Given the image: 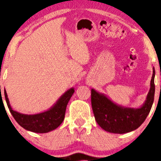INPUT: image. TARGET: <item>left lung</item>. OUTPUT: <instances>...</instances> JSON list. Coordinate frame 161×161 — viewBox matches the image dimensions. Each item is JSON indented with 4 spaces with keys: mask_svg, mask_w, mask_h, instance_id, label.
<instances>
[{
    "mask_svg": "<svg viewBox=\"0 0 161 161\" xmlns=\"http://www.w3.org/2000/svg\"><path fill=\"white\" fill-rule=\"evenodd\" d=\"M150 83V90L144 103L139 108L124 107L112 102L106 95L91 89V103L95 119L103 130L109 133L124 134L141 126L150 112L155 95V68Z\"/></svg>",
    "mask_w": 161,
    "mask_h": 161,
    "instance_id": "8db88e82",
    "label": "left lung"
}]
</instances>
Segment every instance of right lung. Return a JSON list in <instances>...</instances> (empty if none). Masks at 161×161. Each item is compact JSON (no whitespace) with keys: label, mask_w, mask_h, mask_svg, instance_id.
Here are the masks:
<instances>
[{"label":"right lung","mask_w":161,"mask_h":161,"mask_svg":"<svg viewBox=\"0 0 161 161\" xmlns=\"http://www.w3.org/2000/svg\"><path fill=\"white\" fill-rule=\"evenodd\" d=\"M73 93L74 89L71 88L46 111L35 114H25L15 111L12 109L5 89V101L13 117L22 127L35 133H47L57 128L63 123L67 105Z\"/></svg>","instance_id":"add662e5"}]
</instances>
